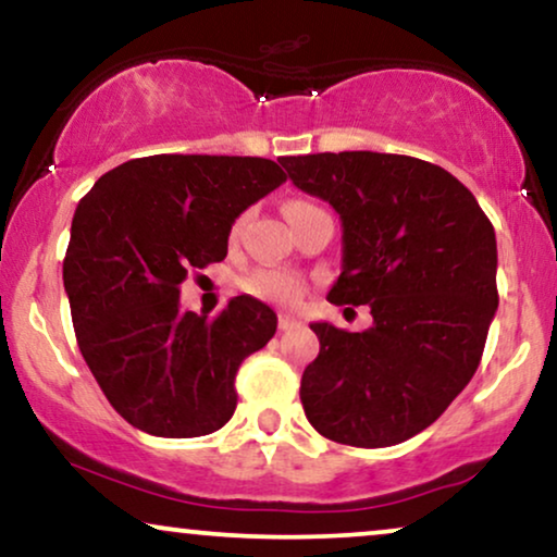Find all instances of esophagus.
Here are the masks:
<instances>
[{
  "instance_id": "1",
  "label": "esophagus",
  "mask_w": 557,
  "mask_h": 557,
  "mask_svg": "<svg viewBox=\"0 0 557 557\" xmlns=\"http://www.w3.org/2000/svg\"><path fill=\"white\" fill-rule=\"evenodd\" d=\"M296 327H301V322L296 320L294 314H278V330L281 332H288V330H296Z\"/></svg>"
}]
</instances>
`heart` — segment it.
I'll return each mask as SVG.
<instances>
[{"label": "heart", "mask_w": 557, "mask_h": 557, "mask_svg": "<svg viewBox=\"0 0 557 557\" xmlns=\"http://www.w3.org/2000/svg\"><path fill=\"white\" fill-rule=\"evenodd\" d=\"M296 207H307V201H288L286 209H296ZM243 227V216L233 225V237H237ZM243 292H248L256 296V299H263V301H271V305H281V307H288V305H296V301L305 296V281L299 276H294V273L288 271H281V269H258L248 273L240 281Z\"/></svg>", "instance_id": "1"}]
</instances>
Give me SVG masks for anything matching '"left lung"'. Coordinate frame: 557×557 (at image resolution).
<instances>
[{
	"instance_id": "1",
	"label": "left lung",
	"mask_w": 557,
	"mask_h": 557,
	"mask_svg": "<svg viewBox=\"0 0 557 557\" xmlns=\"http://www.w3.org/2000/svg\"><path fill=\"white\" fill-rule=\"evenodd\" d=\"M281 163L343 220V273L327 299L373 314L363 332L312 324L320 356L301 375L307 420L343 445L404 443L481 363L499 307L494 225L453 173L420 158L345 150Z\"/></svg>"
}]
</instances>
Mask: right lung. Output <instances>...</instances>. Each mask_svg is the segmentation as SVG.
I'll return each instance as SVG.
<instances>
[{
  "label": "right lung",
  "mask_w": 557,
  "mask_h": 557,
  "mask_svg": "<svg viewBox=\"0 0 557 557\" xmlns=\"http://www.w3.org/2000/svg\"><path fill=\"white\" fill-rule=\"evenodd\" d=\"M286 173L269 158L146 156L78 201L63 258L78 350L107 399L156 437H199L237 407L235 375L276 332V312L235 296L182 312L189 273L225 261L233 222Z\"/></svg>",
  "instance_id": "1"
}]
</instances>
